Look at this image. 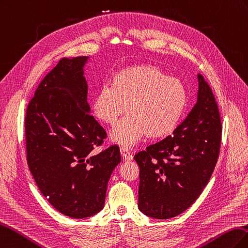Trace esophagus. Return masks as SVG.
I'll list each match as a JSON object with an SVG mask.
<instances>
[{"label": "esophagus", "mask_w": 248, "mask_h": 248, "mask_svg": "<svg viewBox=\"0 0 248 248\" xmlns=\"http://www.w3.org/2000/svg\"><path fill=\"white\" fill-rule=\"evenodd\" d=\"M120 151H121V155L123 156V158L125 159V160L130 161V160H133V159H134V156L130 154L128 147H123L122 146V147H121Z\"/></svg>", "instance_id": "esophagus-1"}]
</instances>
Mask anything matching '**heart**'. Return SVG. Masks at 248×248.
I'll return each instance as SVG.
<instances>
[{
	"label": "heart",
	"instance_id": "b5f03b06",
	"mask_svg": "<svg viewBox=\"0 0 248 248\" xmlns=\"http://www.w3.org/2000/svg\"><path fill=\"white\" fill-rule=\"evenodd\" d=\"M186 105L188 93L178 79L153 65H136L121 70L111 85L95 93L92 111L100 122L111 126L126 108L128 114L112 129L110 139L130 147L145 135L159 139L172 134Z\"/></svg>",
	"mask_w": 248,
	"mask_h": 248
}]
</instances>
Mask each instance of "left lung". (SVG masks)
Returning a JSON list of instances; mask_svg holds the SVG:
<instances>
[{"instance_id": "obj_1", "label": "left lung", "mask_w": 248, "mask_h": 248, "mask_svg": "<svg viewBox=\"0 0 248 248\" xmlns=\"http://www.w3.org/2000/svg\"><path fill=\"white\" fill-rule=\"evenodd\" d=\"M199 78L197 102L172 136L135 155L140 168V211L168 219L191 207L209 183L217 162L221 117L210 86Z\"/></svg>"}]
</instances>
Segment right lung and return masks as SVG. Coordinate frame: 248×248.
Instances as JSON below:
<instances>
[{"label":"right lung","mask_w":248,"mask_h":248,"mask_svg":"<svg viewBox=\"0 0 248 248\" xmlns=\"http://www.w3.org/2000/svg\"><path fill=\"white\" fill-rule=\"evenodd\" d=\"M88 59H60L38 86L25 115L26 160L32 177L47 202L73 218L102 210L108 180L121 162L118 145L92 154L107 135L87 102Z\"/></svg>","instance_id":"1"}]
</instances>
